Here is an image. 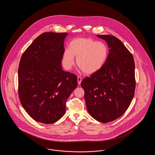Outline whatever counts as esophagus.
<instances>
[{
    "label": "esophagus",
    "mask_w": 155,
    "mask_h": 155,
    "mask_svg": "<svg viewBox=\"0 0 155 155\" xmlns=\"http://www.w3.org/2000/svg\"><path fill=\"white\" fill-rule=\"evenodd\" d=\"M77 81H78V84L80 85L81 84V81H82L81 77L78 76V77H77Z\"/></svg>",
    "instance_id": "obj_1"
}]
</instances>
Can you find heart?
<instances>
[{
	"label": "heart",
	"mask_w": 155,
	"mask_h": 155,
	"mask_svg": "<svg viewBox=\"0 0 155 155\" xmlns=\"http://www.w3.org/2000/svg\"><path fill=\"white\" fill-rule=\"evenodd\" d=\"M109 54L107 46L103 42L89 38H79L70 42L69 49L63 53V63L67 69L77 64L85 74H92L100 70L104 65Z\"/></svg>",
	"instance_id": "b5f03b06"
}]
</instances>
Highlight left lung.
<instances>
[{
  "mask_svg": "<svg viewBox=\"0 0 155 155\" xmlns=\"http://www.w3.org/2000/svg\"><path fill=\"white\" fill-rule=\"evenodd\" d=\"M109 48L103 67L81 83L90 115L98 121L108 123L121 117L130 106L135 89L133 54L117 38L97 35Z\"/></svg>",
  "mask_w": 155,
  "mask_h": 155,
  "instance_id": "left-lung-1",
  "label": "left lung"
}]
</instances>
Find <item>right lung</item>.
Instances as JSON below:
<instances>
[{
  "mask_svg": "<svg viewBox=\"0 0 155 155\" xmlns=\"http://www.w3.org/2000/svg\"><path fill=\"white\" fill-rule=\"evenodd\" d=\"M68 34L44 32L24 51L18 70L22 107L38 122L52 124L64 114L66 103L77 86V77L61 68Z\"/></svg>",
  "mask_w": 155,
  "mask_h": 155,
  "instance_id": "add662e5",
  "label": "right lung"
}]
</instances>
